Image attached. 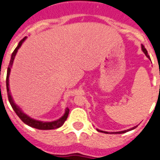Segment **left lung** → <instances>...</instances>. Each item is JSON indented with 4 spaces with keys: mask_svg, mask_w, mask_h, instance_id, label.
Masks as SVG:
<instances>
[{
    "mask_svg": "<svg viewBox=\"0 0 160 160\" xmlns=\"http://www.w3.org/2000/svg\"><path fill=\"white\" fill-rule=\"evenodd\" d=\"M142 50H143V52L145 53V55H146L147 57H148V58L150 59V57H149V55H148V51H147V49H146V48H145V47H144V46L143 45V44H142ZM135 128H136V127H134V128H132L129 129V130H127V131H123V132H112V133H115V134H117V133H119V134L125 133V132H128V131L133 130V129H135ZM97 131H99V132H105V133H108V132H102V131H100V130H97Z\"/></svg>",
    "mask_w": 160,
    "mask_h": 160,
    "instance_id": "8db88e82",
    "label": "left lung"
}]
</instances>
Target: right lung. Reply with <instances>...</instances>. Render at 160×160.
I'll list each match as a JSON object with an SVG mask.
<instances>
[{
    "instance_id": "add662e5",
    "label": "right lung",
    "mask_w": 160,
    "mask_h": 160,
    "mask_svg": "<svg viewBox=\"0 0 160 160\" xmlns=\"http://www.w3.org/2000/svg\"><path fill=\"white\" fill-rule=\"evenodd\" d=\"M26 39V37H24V38L21 40L19 42L18 45H17V48H15V50L13 51L12 54V57H11V60H10L9 64H8V70H7V77H6V88H7V93H8V101H9L10 104L12 106V109L14 110V112H16V114L18 116V117L24 122L25 124L28 125V126L32 127V128H34L40 129V130H51V129H56L62 126L64 124V123L65 122V120L67 119L68 116V113H69V109L66 108L65 113H64V116L62 117L59 119L58 120H56V121L53 122H41V121H37V120H35V119H31L30 117H28L27 115H25L24 113H23L20 108L17 107V105L14 103L13 100L12 99V96L10 95L9 92V88H8V77H9V73L10 70H11V67H12V64L13 63V60L15 58V56L17 52V50L19 49V48L21 47V45L22 44V43L24 42V41Z\"/></svg>"
}]
</instances>
